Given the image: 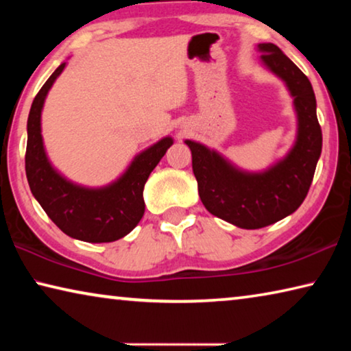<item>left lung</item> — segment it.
<instances>
[{
  "label": "left lung",
  "mask_w": 351,
  "mask_h": 351,
  "mask_svg": "<svg viewBox=\"0 0 351 351\" xmlns=\"http://www.w3.org/2000/svg\"><path fill=\"white\" fill-rule=\"evenodd\" d=\"M261 62L285 82L297 112L295 142L287 156L263 171L237 169L215 150L186 141L198 193L212 215L241 229H260L299 209L322 152L316 96L308 77L272 43H260Z\"/></svg>",
  "instance_id": "1"
}]
</instances>
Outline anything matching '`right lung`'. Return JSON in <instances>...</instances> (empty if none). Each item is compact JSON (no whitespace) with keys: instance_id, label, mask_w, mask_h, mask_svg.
Instances as JSON below:
<instances>
[{"instance_id":"add662e5","label":"right lung","mask_w":351,"mask_h":351,"mask_svg":"<svg viewBox=\"0 0 351 351\" xmlns=\"http://www.w3.org/2000/svg\"><path fill=\"white\" fill-rule=\"evenodd\" d=\"M66 63H62L35 96L27 117L26 176L31 192L57 228L86 243L116 241L138 226L145 212L144 186L148 176L173 144L167 136L141 152L119 180L90 189L68 181L52 167L41 136V110L51 86Z\"/></svg>"}]
</instances>
